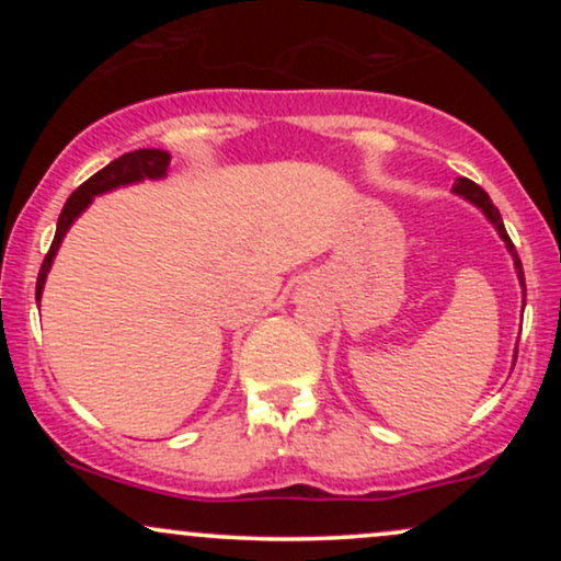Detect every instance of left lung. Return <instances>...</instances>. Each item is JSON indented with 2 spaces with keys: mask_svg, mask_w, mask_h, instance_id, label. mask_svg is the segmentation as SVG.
Returning <instances> with one entry per match:
<instances>
[{
  "mask_svg": "<svg viewBox=\"0 0 561 561\" xmlns=\"http://www.w3.org/2000/svg\"><path fill=\"white\" fill-rule=\"evenodd\" d=\"M454 195L465 197V199H469V203H472V205H478V208L482 210V214H485L488 221L493 224L495 231H499V237H501V240H504L506 250H508V253H512L514 268H517L519 285H523V295H525V274H523V263H519V259H517V250H514L512 240H508V234H506V229H504V221H501L499 208H495V205L491 203V197H488V192L482 190V186H478L474 182H469V179L461 176V179H456V184H454ZM523 302H525V300H523ZM514 362H517V351H514Z\"/></svg>",
  "mask_w": 561,
  "mask_h": 561,
  "instance_id": "obj_1",
  "label": "left lung"
}]
</instances>
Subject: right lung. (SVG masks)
Instances as JSON below:
<instances>
[{
  "label": "right lung",
  "mask_w": 561,
  "mask_h": 561,
  "mask_svg": "<svg viewBox=\"0 0 561 561\" xmlns=\"http://www.w3.org/2000/svg\"><path fill=\"white\" fill-rule=\"evenodd\" d=\"M169 163H171V156L165 150L126 152V156L115 158L113 163H107L102 171H96L92 179H87V182H83L79 190L68 197V203L62 205L60 218H57L55 240H53V244H49V253L42 263V272H38L36 302L42 300L44 285H47V274H49V268H53L57 250H60V244H62V237H66L68 229L73 227L76 218H79L83 210L92 205V199L96 195H105V192L118 190V186L139 184V182H145V179H165L169 176Z\"/></svg>",
  "instance_id": "right-lung-1"
}]
</instances>
